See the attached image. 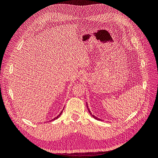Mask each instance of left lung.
Instances as JSON below:
<instances>
[{"mask_svg": "<svg viewBox=\"0 0 158 158\" xmlns=\"http://www.w3.org/2000/svg\"><path fill=\"white\" fill-rule=\"evenodd\" d=\"M86 106H87V108H88V111H89V113H90V114L91 115H92L94 118H95L96 119V120H98V121H102V119H100V118H98V117H96L95 116H94V114H92V113H91V112H90V111H89V108H88V103H86Z\"/></svg>", "mask_w": 158, "mask_h": 158, "instance_id": "8db88e82", "label": "left lung"}]
</instances>
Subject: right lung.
I'll use <instances>...</instances> for the list:
<instances>
[{
  "mask_svg": "<svg viewBox=\"0 0 158 158\" xmlns=\"http://www.w3.org/2000/svg\"><path fill=\"white\" fill-rule=\"evenodd\" d=\"M62 113H63V111H61V112H60V113H59V115H57V117H55V118H52L51 121H55V119H56V118H59V117H60V116L61 115V114H62Z\"/></svg>",
  "mask_w": 158,
  "mask_h": 158,
  "instance_id": "right-lung-1",
  "label": "right lung"
}]
</instances>
